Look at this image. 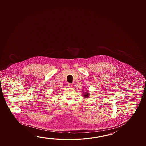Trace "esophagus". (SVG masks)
<instances>
[{"instance_id": "34e87169", "label": "esophagus", "mask_w": 146, "mask_h": 146, "mask_svg": "<svg viewBox=\"0 0 146 146\" xmlns=\"http://www.w3.org/2000/svg\"><path fill=\"white\" fill-rule=\"evenodd\" d=\"M73 86V84H68V86L69 87V88H72Z\"/></svg>"}]
</instances>
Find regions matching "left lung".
Segmentation results:
<instances>
[{
    "label": "left lung",
    "instance_id": "left-lung-1",
    "mask_svg": "<svg viewBox=\"0 0 146 146\" xmlns=\"http://www.w3.org/2000/svg\"><path fill=\"white\" fill-rule=\"evenodd\" d=\"M86 90L83 91V93H82V95L84 98H88L90 96V93L88 92V90H87L86 88H85Z\"/></svg>",
    "mask_w": 146,
    "mask_h": 146
}]
</instances>
